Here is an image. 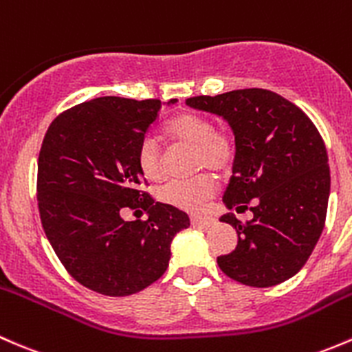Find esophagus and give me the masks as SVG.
I'll return each mask as SVG.
<instances>
[{
	"instance_id": "1",
	"label": "esophagus",
	"mask_w": 352,
	"mask_h": 352,
	"mask_svg": "<svg viewBox=\"0 0 352 352\" xmlns=\"http://www.w3.org/2000/svg\"><path fill=\"white\" fill-rule=\"evenodd\" d=\"M213 223H215V219H212V217H201V215L191 217V226H193V227L206 229V227H212Z\"/></svg>"
}]
</instances>
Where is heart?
<instances>
[{"instance_id": "b5f03b06", "label": "heart", "mask_w": 352, "mask_h": 352, "mask_svg": "<svg viewBox=\"0 0 352 352\" xmlns=\"http://www.w3.org/2000/svg\"><path fill=\"white\" fill-rule=\"evenodd\" d=\"M161 135L166 142L181 144L193 149V168L223 173L235 159V139L229 130L215 129L208 117L195 111H181L164 123ZM140 173L149 181L162 177L161 151L152 140H144L137 152ZM215 193V183L208 175H198L190 179H175L166 183L159 191V200L176 208L195 212L205 205Z\"/></svg>"}]
</instances>
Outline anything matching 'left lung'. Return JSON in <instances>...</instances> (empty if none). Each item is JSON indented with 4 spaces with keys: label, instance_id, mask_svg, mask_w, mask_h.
Masks as SVG:
<instances>
[{
    "label": "left lung",
    "instance_id": "obj_1",
    "mask_svg": "<svg viewBox=\"0 0 352 352\" xmlns=\"http://www.w3.org/2000/svg\"><path fill=\"white\" fill-rule=\"evenodd\" d=\"M186 104L230 125L235 159L223 203L252 212L245 223L234 213L220 219L239 237L230 254L217 257L220 270L256 288L289 280L310 257L327 215L331 169L317 126L292 101L261 88L193 96Z\"/></svg>",
    "mask_w": 352,
    "mask_h": 352
}]
</instances>
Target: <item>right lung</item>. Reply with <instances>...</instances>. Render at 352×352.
Returning a JSON list of instances; mask_svg holds the SVG:
<instances>
[{"instance_id":"1","label":"right lung","mask_w":352,"mask_h":352,"mask_svg":"<svg viewBox=\"0 0 352 352\" xmlns=\"http://www.w3.org/2000/svg\"><path fill=\"white\" fill-rule=\"evenodd\" d=\"M161 107L159 100L96 98L63 111L43 137L42 227L67 273L101 295L129 296L157 281L173 239L190 227L186 213L140 190L137 152ZM125 208L144 209L148 220L125 223Z\"/></svg>"}]
</instances>
